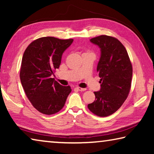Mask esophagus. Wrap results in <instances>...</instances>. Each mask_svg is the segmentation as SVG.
<instances>
[{"instance_id":"obj_1","label":"esophagus","mask_w":154,"mask_h":154,"mask_svg":"<svg viewBox=\"0 0 154 154\" xmlns=\"http://www.w3.org/2000/svg\"><path fill=\"white\" fill-rule=\"evenodd\" d=\"M76 89L78 90L79 91H85V90H86V89H85V88H80V87H77Z\"/></svg>"}]
</instances>
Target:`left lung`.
I'll use <instances>...</instances> for the list:
<instances>
[{
  "label": "left lung",
  "instance_id": "obj_1",
  "mask_svg": "<svg viewBox=\"0 0 154 154\" xmlns=\"http://www.w3.org/2000/svg\"><path fill=\"white\" fill-rule=\"evenodd\" d=\"M100 49L97 65L100 90L95 100L88 105L94 114L106 117L114 113L126 100L131 88L132 66L122 43L113 36L100 35L90 39Z\"/></svg>",
  "mask_w": 154,
  "mask_h": 154
}]
</instances>
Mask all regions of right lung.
Returning a JSON list of instances; mask_svg holds the SVG:
<instances>
[{"label": "right lung", "mask_w": 154, "mask_h": 154, "mask_svg": "<svg viewBox=\"0 0 154 154\" xmlns=\"http://www.w3.org/2000/svg\"><path fill=\"white\" fill-rule=\"evenodd\" d=\"M73 39L41 37L27 47L22 57L20 80L28 100L36 110L45 115L58 113L63 108L71 92L51 75L61 63L63 52Z\"/></svg>", "instance_id": "obj_1"}]
</instances>
